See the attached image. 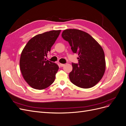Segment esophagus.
Returning <instances> with one entry per match:
<instances>
[{
	"label": "esophagus",
	"instance_id": "esophagus-1",
	"mask_svg": "<svg viewBox=\"0 0 126 126\" xmlns=\"http://www.w3.org/2000/svg\"><path fill=\"white\" fill-rule=\"evenodd\" d=\"M64 65H65V64H63V63H60V67H63L64 66Z\"/></svg>",
	"mask_w": 126,
	"mask_h": 126
}]
</instances>
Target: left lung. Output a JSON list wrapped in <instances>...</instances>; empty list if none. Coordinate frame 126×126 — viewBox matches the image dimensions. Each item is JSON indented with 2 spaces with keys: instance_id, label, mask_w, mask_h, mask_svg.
<instances>
[{
  "instance_id": "1",
  "label": "left lung",
  "mask_w": 126,
  "mask_h": 126,
  "mask_svg": "<svg viewBox=\"0 0 126 126\" xmlns=\"http://www.w3.org/2000/svg\"><path fill=\"white\" fill-rule=\"evenodd\" d=\"M62 36L69 43L72 52L79 56L78 63H72L69 75L71 82L82 88L94 87L105 71V54L101 46L89 34L78 29L64 30Z\"/></svg>"
}]
</instances>
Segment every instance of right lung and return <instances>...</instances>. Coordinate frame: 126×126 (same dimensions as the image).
Here are the masks:
<instances>
[{
	"label": "right lung",
	"instance_id": "right-lung-1",
	"mask_svg": "<svg viewBox=\"0 0 126 126\" xmlns=\"http://www.w3.org/2000/svg\"><path fill=\"white\" fill-rule=\"evenodd\" d=\"M60 30L39 34L30 39L22 50L20 68L28 84L36 89L42 90L54 82L59 67L45 58L59 36Z\"/></svg>",
	"mask_w": 126,
	"mask_h": 126
}]
</instances>
